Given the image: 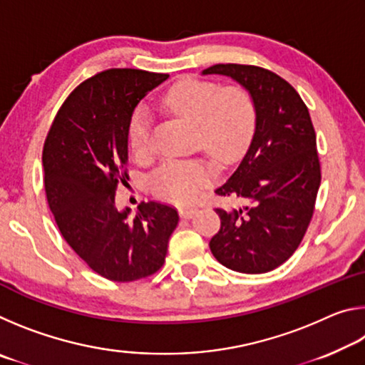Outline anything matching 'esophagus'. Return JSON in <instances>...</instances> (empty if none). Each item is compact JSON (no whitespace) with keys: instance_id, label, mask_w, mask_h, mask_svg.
Instances as JSON below:
<instances>
[{"instance_id":"34e87169","label":"esophagus","mask_w":365,"mask_h":365,"mask_svg":"<svg viewBox=\"0 0 365 365\" xmlns=\"http://www.w3.org/2000/svg\"><path fill=\"white\" fill-rule=\"evenodd\" d=\"M178 212H180V217L191 219L197 212V209L196 207H180L178 209Z\"/></svg>"}]
</instances>
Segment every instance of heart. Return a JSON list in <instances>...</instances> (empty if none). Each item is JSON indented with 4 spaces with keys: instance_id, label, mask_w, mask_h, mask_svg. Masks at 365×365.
I'll list each match as a JSON object with an SVG mask.
<instances>
[{
    "instance_id": "1",
    "label": "heart",
    "mask_w": 365,
    "mask_h": 365,
    "mask_svg": "<svg viewBox=\"0 0 365 365\" xmlns=\"http://www.w3.org/2000/svg\"><path fill=\"white\" fill-rule=\"evenodd\" d=\"M164 103L175 114L195 122L196 140L222 164H232L246 151L256 128V106L242 86H227L193 77L170 86ZM153 113L140 103L128 119V141L135 154L150 153ZM215 177L206 159H170L150 178L151 190L160 200L187 205L197 200Z\"/></svg>"
}]
</instances>
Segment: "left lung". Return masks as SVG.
I'll return each instance as SVG.
<instances>
[{
	"instance_id": "obj_1",
	"label": "left lung",
	"mask_w": 365,
	"mask_h": 365,
	"mask_svg": "<svg viewBox=\"0 0 365 365\" xmlns=\"http://www.w3.org/2000/svg\"><path fill=\"white\" fill-rule=\"evenodd\" d=\"M219 73L243 85L255 101L256 128L237 170L215 190L245 197L243 209L217 207L220 230L209 248L227 269L264 274L298 250L311 224L320 187V160L307 106L285 78L257 66L215 64Z\"/></svg>"
}]
</instances>
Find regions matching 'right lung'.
<instances>
[{"mask_svg":"<svg viewBox=\"0 0 365 365\" xmlns=\"http://www.w3.org/2000/svg\"><path fill=\"white\" fill-rule=\"evenodd\" d=\"M168 73L109 69L80 83L59 108L43 146L45 191L61 235L91 270L128 283L163 267L175 207L141 202L133 219L115 207L128 180V119Z\"/></svg>","mask_w":365,"mask_h":365,"instance_id":"add662e5","label":"right lung"}]
</instances>
